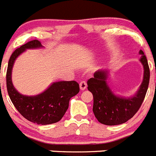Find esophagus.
I'll return each instance as SVG.
<instances>
[{"mask_svg":"<svg viewBox=\"0 0 156 156\" xmlns=\"http://www.w3.org/2000/svg\"><path fill=\"white\" fill-rule=\"evenodd\" d=\"M86 86H87V83L86 81H82L80 83V88L81 90H85L86 89Z\"/></svg>","mask_w":156,"mask_h":156,"instance_id":"1","label":"esophagus"}]
</instances>
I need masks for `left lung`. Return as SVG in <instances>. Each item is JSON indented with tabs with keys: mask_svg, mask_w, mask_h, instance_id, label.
<instances>
[{
	"mask_svg": "<svg viewBox=\"0 0 156 156\" xmlns=\"http://www.w3.org/2000/svg\"><path fill=\"white\" fill-rule=\"evenodd\" d=\"M140 61L143 67V79L133 95L124 97L116 95L108 84L109 70L101 69L94 73L87 82L88 89L93 95V113L101 124L113 126L124 124L132 118L141 106L149 83L148 61L143 51L139 52Z\"/></svg>",
	"mask_w": 156,
	"mask_h": 156,
	"instance_id": "left-lung-1",
	"label": "left lung"
}]
</instances>
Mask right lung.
I'll use <instances>...</instances> for the list:
<instances>
[{
  "mask_svg": "<svg viewBox=\"0 0 156 156\" xmlns=\"http://www.w3.org/2000/svg\"><path fill=\"white\" fill-rule=\"evenodd\" d=\"M38 40H32L15 50L7 66V88L8 95L18 112L31 122L41 125L58 122L69 107V101L80 92L76 81L55 82L36 95L20 93L12 83V70L16 58L28 49L42 48Z\"/></svg>",
  "mask_w": 156,
  "mask_h": 156,
  "instance_id": "1",
  "label": "right lung"
}]
</instances>
